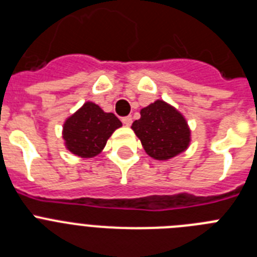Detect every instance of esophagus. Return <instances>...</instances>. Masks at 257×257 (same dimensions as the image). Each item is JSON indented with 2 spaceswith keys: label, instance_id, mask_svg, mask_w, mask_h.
<instances>
[{
  "label": "esophagus",
  "instance_id": "1",
  "mask_svg": "<svg viewBox=\"0 0 257 257\" xmlns=\"http://www.w3.org/2000/svg\"><path fill=\"white\" fill-rule=\"evenodd\" d=\"M122 123H123L124 126H131V123H133V117H131V115L123 117L122 118Z\"/></svg>",
  "mask_w": 257,
  "mask_h": 257
}]
</instances>
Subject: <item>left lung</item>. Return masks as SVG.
Wrapping results in <instances>:
<instances>
[{"mask_svg": "<svg viewBox=\"0 0 257 257\" xmlns=\"http://www.w3.org/2000/svg\"><path fill=\"white\" fill-rule=\"evenodd\" d=\"M131 128L143 148L154 160L167 161L188 149L190 128L178 109L163 100H156L140 110V118Z\"/></svg>", "mask_w": 257, "mask_h": 257, "instance_id": "left-lung-1", "label": "left lung"}]
</instances>
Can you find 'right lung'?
I'll use <instances>...</instances> for the list:
<instances>
[{"label":"right lung","mask_w":257,"mask_h":257,"mask_svg":"<svg viewBox=\"0 0 257 257\" xmlns=\"http://www.w3.org/2000/svg\"><path fill=\"white\" fill-rule=\"evenodd\" d=\"M122 122L113 113H105L92 101H86L68 117L63 126V139L69 152L82 158L97 156Z\"/></svg>","instance_id":"right-lung-1"}]
</instances>
